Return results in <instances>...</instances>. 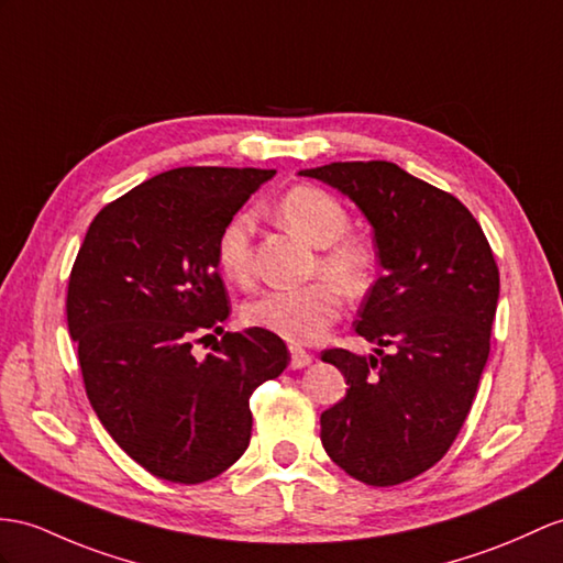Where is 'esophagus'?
I'll return each mask as SVG.
<instances>
[{
    "label": "esophagus",
    "mask_w": 563,
    "mask_h": 563,
    "mask_svg": "<svg viewBox=\"0 0 563 563\" xmlns=\"http://www.w3.org/2000/svg\"><path fill=\"white\" fill-rule=\"evenodd\" d=\"M289 351H291V367H294V369L306 367V365L312 361V355H310L306 349H300V346H289Z\"/></svg>",
    "instance_id": "34e87169"
}]
</instances>
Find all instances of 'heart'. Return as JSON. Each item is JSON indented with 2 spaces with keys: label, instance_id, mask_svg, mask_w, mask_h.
Masks as SVG:
<instances>
[{
  "label": "heart",
  "instance_id": "1",
  "mask_svg": "<svg viewBox=\"0 0 563 563\" xmlns=\"http://www.w3.org/2000/svg\"><path fill=\"white\" fill-rule=\"evenodd\" d=\"M279 219L296 234L318 245V269L329 279H318L298 289L260 294L243 308V320L267 329L294 344H308L322 336L344 310V294H363L375 274V251L365 239L349 234L351 217L336 196L320 186L300 184L279 200ZM253 219L236 214L217 239V265L234 284H249L253 274Z\"/></svg>",
  "mask_w": 563,
  "mask_h": 563
}]
</instances>
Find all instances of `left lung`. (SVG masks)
<instances>
[{
    "label": "left lung",
    "mask_w": 563,
    "mask_h": 563,
    "mask_svg": "<svg viewBox=\"0 0 563 563\" xmlns=\"http://www.w3.org/2000/svg\"><path fill=\"white\" fill-rule=\"evenodd\" d=\"M300 174L358 205L385 269L355 320L377 358L322 351L349 389L320 416V440L351 477L399 485L432 468L471 413L499 300L495 255L459 198L394 162H332Z\"/></svg>",
    "instance_id": "1"
}]
</instances>
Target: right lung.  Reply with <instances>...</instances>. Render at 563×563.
<instances>
[{"instance_id": "1", "label": "right lung", "mask_w": 563, "mask_h": 563, "mask_svg": "<svg viewBox=\"0 0 563 563\" xmlns=\"http://www.w3.org/2000/svg\"><path fill=\"white\" fill-rule=\"evenodd\" d=\"M274 169L178 167L92 219L68 277L66 320L104 430L147 473L198 485L249 449L251 394L291 355L267 329L221 333L217 239Z\"/></svg>"}]
</instances>
